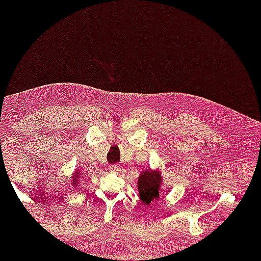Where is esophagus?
Returning a JSON list of instances; mask_svg holds the SVG:
<instances>
[{"mask_svg": "<svg viewBox=\"0 0 261 261\" xmlns=\"http://www.w3.org/2000/svg\"><path fill=\"white\" fill-rule=\"evenodd\" d=\"M109 170H110V172H118V171H120V167L119 166H110Z\"/></svg>", "mask_w": 261, "mask_h": 261, "instance_id": "esophagus-1", "label": "esophagus"}]
</instances>
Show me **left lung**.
<instances>
[{
    "instance_id": "8db88e82",
    "label": "left lung",
    "mask_w": 261,
    "mask_h": 261,
    "mask_svg": "<svg viewBox=\"0 0 261 261\" xmlns=\"http://www.w3.org/2000/svg\"><path fill=\"white\" fill-rule=\"evenodd\" d=\"M161 184H163V178L158 170H145L141 172L138 178V191L143 204L150 205L153 201L157 200Z\"/></svg>"
}]
</instances>
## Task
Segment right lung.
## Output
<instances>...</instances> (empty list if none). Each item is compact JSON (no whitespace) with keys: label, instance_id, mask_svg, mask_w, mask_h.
Wrapping results in <instances>:
<instances>
[{"label":"right lung","instance_id":"add662e5","mask_svg":"<svg viewBox=\"0 0 261 261\" xmlns=\"http://www.w3.org/2000/svg\"><path fill=\"white\" fill-rule=\"evenodd\" d=\"M83 178L82 176V173H80L79 170H76L75 172H74V175L72 176V186H74V187H77L79 184H80V180Z\"/></svg>","mask_w":261,"mask_h":261}]
</instances>
